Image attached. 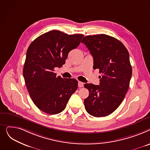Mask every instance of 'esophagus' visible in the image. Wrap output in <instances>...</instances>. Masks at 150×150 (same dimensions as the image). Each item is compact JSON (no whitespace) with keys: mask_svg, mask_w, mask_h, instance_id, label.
I'll use <instances>...</instances> for the list:
<instances>
[{"mask_svg":"<svg viewBox=\"0 0 150 150\" xmlns=\"http://www.w3.org/2000/svg\"><path fill=\"white\" fill-rule=\"evenodd\" d=\"M83 85H84L83 83H82L80 81H79V82H78V86L79 87H82L83 86Z\"/></svg>","mask_w":150,"mask_h":150,"instance_id":"34e87169","label":"esophagus"}]
</instances>
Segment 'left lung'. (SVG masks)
I'll return each instance as SVG.
<instances>
[{
	"label": "left lung",
	"instance_id": "8db88e82",
	"mask_svg": "<svg viewBox=\"0 0 150 150\" xmlns=\"http://www.w3.org/2000/svg\"><path fill=\"white\" fill-rule=\"evenodd\" d=\"M84 43L93 57L94 69H98L99 85L85 83L89 96L84 100L86 111L100 117L115 111L124 100L132 75L129 52L120 41L106 34L85 37Z\"/></svg>",
	"mask_w": 150,
	"mask_h": 150
}]
</instances>
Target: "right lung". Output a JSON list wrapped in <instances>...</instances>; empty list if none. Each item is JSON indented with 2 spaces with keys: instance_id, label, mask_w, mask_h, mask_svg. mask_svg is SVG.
Masks as SVG:
<instances>
[{
  "instance_id": "right-lung-1",
  "label": "right lung",
  "mask_w": 150,
  "mask_h": 150,
  "mask_svg": "<svg viewBox=\"0 0 150 150\" xmlns=\"http://www.w3.org/2000/svg\"><path fill=\"white\" fill-rule=\"evenodd\" d=\"M83 37L81 34L68 35L52 30L30 45L23 74L31 99L41 111L49 114L60 113L76 91L77 81L56 77L54 68L65 64L69 51L79 45Z\"/></svg>"
}]
</instances>
